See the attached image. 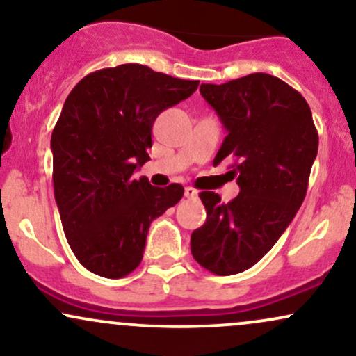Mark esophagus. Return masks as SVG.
<instances>
[{
    "label": "esophagus",
    "mask_w": 356,
    "mask_h": 356,
    "mask_svg": "<svg viewBox=\"0 0 356 356\" xmlns=\"http://www.w3.org/2000/svg\"><path fill=\"white\" fill-rule=\"evenodd\" d=\"M184 194H186L187 199L197 197V191H195L194 187H186V189H184Z\"/></svg>",
    "instance_id": "34e87169"
}]
</instances>
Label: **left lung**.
Listing matches in <instances>:
<instances>
[{"instance_id": "obj_1", "label": "left lung", "mask_w": 356, "mask_h": 356, "mask_svg": "<svg viewBox=\"0 0 356 356\" xmlns=\"http://www.w3.org/2000/svg\"><path fill=\"white\" fill-rule=\"evenodd\" d=\"M201 95L227 132L214 164L232 159L241 191L227 204L216 192L199 194L207 218L191 251L207 271L238 275L275 246L303 204L318 132L303 95L268 73L202 83Z\"/></svg>"}]
</instances>
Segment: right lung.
Instances as JSON below:
<instances>
[{
    "mask_svg": "<svg viewBox=\"0 0 356 356\" xmlns=\"http://www.w3.org/2000/svg\"><path fill=\"white\" fill-rule=\"evenodd\" d=\"M138 63L88 73L65 100L51 134L53 189L73 254L88 271L118 280L140 264L150 222L184 187L134 179L150 161L152 125L197 90Z\"/></svg>",
    "mask_w": 356,
    "mask_h": 356,
    "instance_id": "1",
    "label": "right lung"
}]
</instances>
